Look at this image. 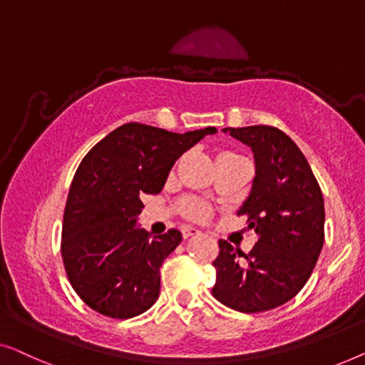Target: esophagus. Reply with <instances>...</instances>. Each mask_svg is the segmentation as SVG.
Instances as JSON below:
<instances>
[{
    "mask_svg": "<svg viewBox=\"0 0 365 365\" xmlns=\"http://www.w3.org/2000/svg\"><path fill=\"white\" fill-rule=\"evenodd\" d=\"M182 235H183V238H190V236L202 235V232H200V230H197V228H193V227H183Z\"/></svg>",
    "mask_w": 365,
    "mask_h": 365,
    "instance_id": "esophagus-1",
    "label": "esophagus"
}]
</instances>
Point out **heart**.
<instances>
[{"mask_svg": "<svg viewBox=\"0 0 365 365\" xmlns=\"http://www.w3.org/2000/svg\"><path fill=\"white\" fill-rule=\"evenodd\" d=\"M185 212H187V215H190L192 218L202 220L208 215V208L205 207L203 203L195 202V200H188V202H185Z\"/></svg>", "mask_w": 365, "mask_h": 365, "instance_id": "obj_1", "label": "heart"}]
</instances>
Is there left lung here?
<instances>
[{
  "mask_svg": "<svg viewBox=\"0 0 365 365\" xmlns=\"http://www.w3.org/2000/svg\"><path fill=\"white\" fill-rule=\"evenodd\" d=\"M253 152L255 178L238 215L258 235L250 253L220 240L213 296L240 312H263L307 283L324 243V198L299 147L269 125L227 127Z\"/></svg>",
  "mask_w": 365,
  "mask_h": 365,
  "instance_id": "8db88e82",
  "label": "left lung"
}]
</instances>
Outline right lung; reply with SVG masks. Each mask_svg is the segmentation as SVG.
Listing matches in <instances>:
<instances>
[{
  "label": "right lung",
  "instance_id": "right-lung-1",
  "mask_svg": "<svg viewBox=\"0 0 365 365\" xmlns=\"http://www.w3.org/2000/svg\"><path fill=\"white\" fill-rule=\"evenodd\" d=\"M215 132L175 133L130 122L82 158L66 202L61 253L71 286L92 309L129 319L155 304L160 266L182 233L150 236L140 228V197L160 193L182 153Z\"/></svg>",
  "mask_w": 365,
  "mask_h": 365
}]
</instances>
